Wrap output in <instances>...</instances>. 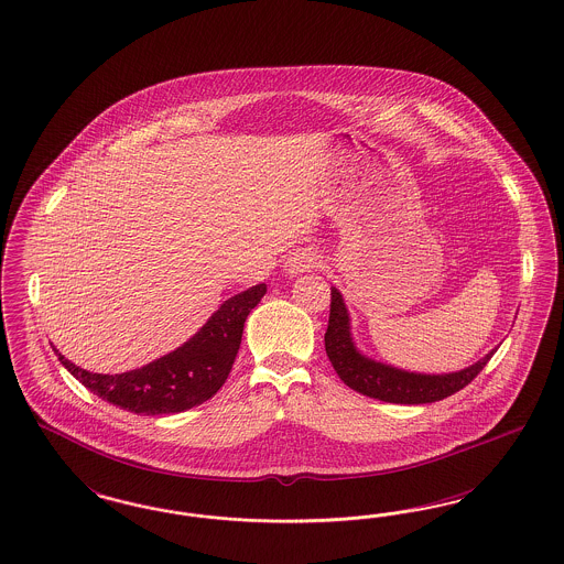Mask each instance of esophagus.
<instances>
[{"label": "esophagus", "mask_w": 564, "mask_h": 564, "mask_svg": "<svg viewBox=\"0 0 564 564\" xmlns=\"http://www.w3.org/2000/svg\"><path fill=\"white\" fill-rule=\"evenodd\" d=\"M317 263V253L311 251V249H299L296 253H292L286 263H284V270L289 275H301V273L310 272L311 268H315Z\"/></svg>", "instance_id": "esophagus-1"}]
</instances>
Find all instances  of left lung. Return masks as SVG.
<instances>
[{
  "label": "left lung",
  "mask_w": 564,
  "mask_h": 564,
  "mask_svg": "<svg viewBox=\"0 0 564 564\" xmlns=\"http://www.w3.org/2000/svg\"><path fill=\"white\" fill-rule=\"evenodd\" d=\"M326 352L338 378L355 392L394 404H425L463 390L490 361L496 348H491L479 361L451 373H421L383 364L367 357L357 346L345 296L336 286H332Z\"/></svg>",
  "instance_id": "left-lung-1"
}]
</instances>
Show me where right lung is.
<instances>
[{"label":"right lung","instance_id":"obj_1","mask_svg":"<svg viewBox=\"0 0 564 564\" xmlns=\"http://www.w3.org/2000/svg\"><path fill=\"white\" fill-rule=\"evenodd\" d=\"M268 292L265 284L238 292L176 350L124 373H93L68 361L54 348L78 382L99 399L137 413L170 415L212 399L226 382L237 359L247 315Z\"/></svg>","mask_w":564,"mask_h":564}]
</instances>
